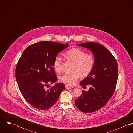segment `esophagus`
Masks as SVG:
<instances>
[{"label": "esophagus", "instance_id": "esophagus-1", "mask_svg": "<svg viewBox=\"0 0 133 133\" xmlns=\"http://www.w3.org/2000/svg\"><path fill=\"white\" fill-rule=\"evenodd\" d=\"M65 88L67 89H71L74 88V87L71 85H70V84H66L65 85Z\"/></svg>", "mask_w": 133, "mask_h": 133}]
</instances>
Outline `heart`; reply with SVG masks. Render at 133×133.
<instances>
[{"label": "heart", "mask_w": 133, "mask_h": 133, "mask_svg": "<svg viewBox=\"0 0 133 133\" xmlns=\"http://www.w3.org/2000/svg\"><path fill=\"white\" fill-rule=\"evenodd\" d=\"M64 56L70 61L75 63L74 72L73 74L64 73L60 77L61 82L73 84L79 79L80 75L87 76L92 71L94 63L95 57L92 54H87L86 52L78 48H74L67 51ZM63 59L59 55L55 58L53 67L56 72L59 73L62 70Z\"/></svg>", "instance_id": "heart-1"}]
</instances>
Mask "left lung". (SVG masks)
Listing matches in <instances>:
<instances>
[{"label": "left lung", "instance_id": "8db88e82", "mask_svg": "<svg viewBox=\"0 0 133 133\" xmlns=\"http://www.w3.org/2000/svg\"><path fill=\"white\" fill-rule=\"evenodd\" d=\"M78 45L91 51L95 63L91 72L80 83L83 87L90 85L87 92L75 101L78 109L89 113L104 107L114 94L117 82L118 70L117 61L112 53L104 46L94 42H86Z\"/></svg>", "mask_w": 133, "mask_h": 133}]
</instances>
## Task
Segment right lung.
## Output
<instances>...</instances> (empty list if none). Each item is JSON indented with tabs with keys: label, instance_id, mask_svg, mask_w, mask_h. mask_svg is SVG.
Masks as SVG:
<instances>
[{
	"label": "right lung",
	"instance_id": "add662e5",
	"mask_svg": "<svg viewBox=\"0 0 133 133\" xmlns=\"http://www.w3.org/2000/svg\"><path fill=\"white\" fill-rule=\"evenodd\" d=\"M68 46L53 41H41L29 46L19 59L15 70L19 90L24 99L37 109L51 108L65 90L63 83H57L48 90L45 87L57 81L54 60L59 52Z\"/></svg>",
	"mask_w": 133,
	"mask_h": 133
}]
</instances>
